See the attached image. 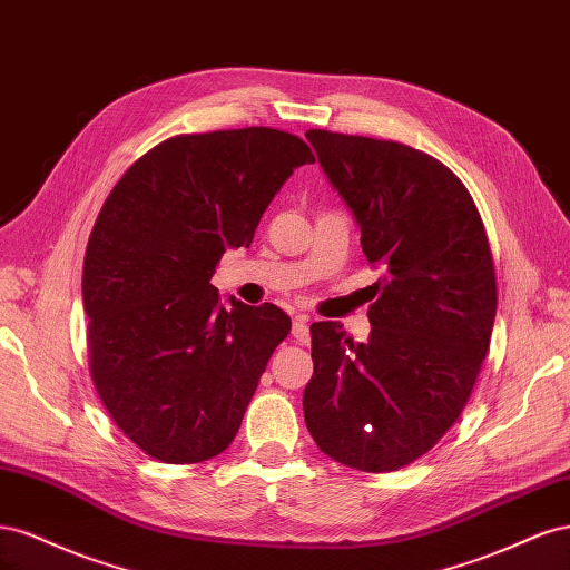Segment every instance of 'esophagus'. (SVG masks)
Returning <instances> with one entry per match:
<instances>
[{
    "mask_svg": "<svg viewBox=\"0 0 570 570\" xmlns=\"http://www.w3.org/2000/svg\"><path fill=\"white\" fill-rule=\"evenodd\" d=\"M292 335H295L299 342H308V316L299 314L292 321Z\"/></svg>",
    "mask_w": 570,
    "mask_h": 570,
    "instance_id": "1",
    "label": "esophagus"
}]
</instances>
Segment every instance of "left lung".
Listing matches in <instances>:
<instances>
[{"mask_svg":"<svg viewBox=\"0 0 570 570\" xmlns=\"http://www.w3.org/2000/svg\"><path fill=\"white\" fill-rule=\"evenodd\" d=\"M350 206L368 264V342L312 325L304 421L318 450L366 473L433 450L469 402L490 350L497 278L485 226L450 168L413 147L306 130Z\"/></svg>","mask_w":570,"mask_h":570,"instance_id":"8db88e82","label":"left lung"}]
</instances>
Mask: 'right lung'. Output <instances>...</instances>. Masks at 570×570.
<instances>
[{
  "label": "right lung",
  "instance_id": "add662e5",
  "mask_svg": "<svg viewBox=\"0 0 570 570\" xmlns=\"http://www.w3.org/2000/svg\"><path fill=\"white\" fill-rule=\"evenodd\" d=\"M314 164L273 128L176 135L116 183L82 264L90 375L130 442L164 463L228 450L292 321L275 304L226 308L212 285L228 247H249L266 206Z\"/></svg>",
  "mask_w": 570,
  "mask_h": 570
}]
</instances>
